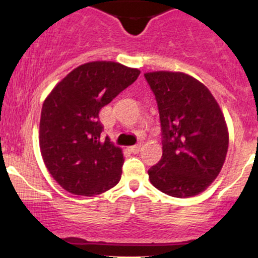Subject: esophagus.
Returning a JSON list of instances; mask_svg holds the SVG:
<instances>
[{
  "label": "esophagus",
  "instance_id": "obj_1",
  "mask_svg": "<svg viewBox=\"0 0 258 258\" xmlns=\"http://www.w3.org/2000/svg\"><path fill=\"white\" fill-rule=\"evenodd\" d=\"M141 149H142V146H141V144H136V146L130 147V150H131V152H132L133 154H137V153H139V152H141Z\"/></svg>",
  "mask_w": 258,
  "mask_h": 258
}]
</instances>
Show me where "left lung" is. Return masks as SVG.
I'll return each mask as SVG.
<instances>
[{
  "label": "left lung",
  "mask_w": 258,
  "mask_h": 258,
  "mask_svg": "<svg viewBox=\"0 0 258 258\" xmlns=\"http://www.w3.org/2000/svg\"><path fill=\"white\" fill-rule=\"evenodd\" d=\"M158 103L162 156L149 168L162 193L188 198L214 182L228 152L229 136L220 105L197 79L183 73L144 74Z\"/></svg>",
  "instance_id": "obj_1"
}]
</instances>
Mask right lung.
<instances>
[{"mask_svg":"<svg viewBox=\"0 0 258 258\" xmlns=\"http://www.w3.org/2000/svg\"><path fill=\"white\" fill-rule=\"evenodd\" d=\"M114 61L80 65L53 88L42 105L40 149L44 165L69 193L93 197L119 183L123 154L104 130L99 111L139 76Z\"/></svg>","mask_w":258,"mask_h":258,"instance_id":"1","label":"right lung"}]
</instances>
